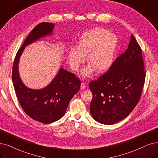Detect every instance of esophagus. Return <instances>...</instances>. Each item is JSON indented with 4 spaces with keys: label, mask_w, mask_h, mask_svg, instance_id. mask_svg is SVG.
Returning <instances> with one entry per match:
<instances>
[{
    "label": "esophagus",
    "mask_w": 158,
    "mask_h": 158,
    "mask_svg": "<svg viewBox=\"0 0 158 158\" xmlns=\"http://www.w3.org/2000/svg\"><path fill=\"white\" fill-rule=\"evenodd\" d=\"M81 89H85V87H86V85H85V84L84 83V82H81Z\"/></svg>",
    "instance_id": "1"
}]
</instances>
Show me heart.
Segmentation results:
<instances>
[{
    "label": "heart",
    "mask_w": 158,
    "mask_h": 158,
    "mask_svg": "<svg viewBox=\"0 0 158 158\" xmlns=\"http://www.w3.org/2000/svg\"><path fill=\"white\" fill-rule=\"evenodd\" d=\"M117 37L102 28L89 30L81 35L77 47H71L67 60L71 69L77 71L87 56L88 64L81 71L83 77H89L94 70L100 73L111 66L117 47Z\"/></svg>",
    "instance_id": "1"
}]
</instances>
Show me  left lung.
Returning a JSON list of instances; mask_svg holds the SVG:
<instances>
[{"instance_id": "1", "label": "left lung", "mask_w": 158, "mask_h": 158, "mask_svg": "<svg viewBox=\"0 0 158 158\" xmlns=\"http://www.w3.org/2000/svg\"><path fill=\"white\" fill-rule=\"evenodd\" d=\"M141 48L131 34L127 50L109 71L89 83L93 93L90 113L96 121L107 125L127 117L140 99L145 73Z\"/></svg>"}]
</instances>
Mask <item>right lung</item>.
Returning <instances> with one entry per match:
<instances>
[{"label": "right lung", "mask_w": 158, "mask_h": 158, "mask_svg": "<svg viewBox=\"0 0 158 158\" xmlns=\"http://www.w3.org/2000/svg\"><path fill=\"white\" fill-rule=\"evenodd\" d=\"M54 24L41 23L36 26L18 50L12 70V80L17 97L23 110L30 118L50 124L65 115L71 100L80 87L81 82L74 74L60 67L48 85L34 89L23 82L19 71V63L25 47L37 40L53 34Z\"/></svg>", "instance_id": "add662e5"}]
</instances>
